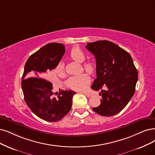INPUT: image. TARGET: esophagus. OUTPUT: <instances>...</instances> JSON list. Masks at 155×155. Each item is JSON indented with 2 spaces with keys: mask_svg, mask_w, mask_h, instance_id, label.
<instances>
[{
  "mask_svg": "<svg viewBox=\"0 0 155 155\" xmlns=\"http://www.w3.org/2000/svg\"><path fill=\"white\" fill-rule=\"evenodd\" d=\"M84 94L85 96H87V98H90V97L92 96V94H90V93H84Z\"/></svg>",
  "mask_w": 155,
  "mask_h": 155,
  "instance_id": "esophagus-1",
  "label": "esophagus"
}]
</instances>
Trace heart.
Returning a JSON list of instances; mask_svg holds the SVG:
<instances>
[{"mask_svg": "<svg viewBox=\"0 0 155 155\" xmlns=\"http://www.w3.org/2000/svg\"><path fill=\"white\" fill-rule=\"evenodd\" d=\"M70 57L74 61L78 62H83L85 59V52L78 47H73L70 51ZM84 70L89 73H94L96 69V64L95 62L93 61H87L83 64ZM55 73L60 76L64 74V66L62 62H59L55 68ZM91 79L89 74L86 73H84L77 75L71 77L68 80V86L75 91H82L86 89L89 85Z\"/></svg>", "mask_w": 155, "mask_h": 155, "instance_id": "heart-1", "label": "heart"}]
</instances>
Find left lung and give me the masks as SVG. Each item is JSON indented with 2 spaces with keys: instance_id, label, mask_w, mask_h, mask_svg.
<instances>
[{
  "instance_id": "obj_1",
  "label": "left lung",
  "mask_w": 155,
  "mask_h": 155,
  "mask_svg": "<svg viewBox=\"0 0 155 155\" xmlns=\"http://www.w3.org/2000/svg\"><path fill=\"white\" fill-rule=\"evenodd\" d=\"M96 62V78L91 86L101 91V104L93 110L103 116H112L127 106L135 91L138 72L128 52L107 40L85 46Z\"/></svg>"
}]
</instances>
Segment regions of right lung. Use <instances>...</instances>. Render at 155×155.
Here are the masks:
<instances>
[{
	"instance_id": "1",
	"label": "right lung",
	"mask_w": 155,
	"mask_h": 155,
	"mask_svg": "<svg viewBox=\"0 0 155 155\" xmlns=\"http://www.w3.org/2000/svg\"><path fill=\"white\" fill-rule=\"evenodd\" d=\"M65 51L62 43H48L31 55L24 67L21 88L25 101L35 115L47 121H58L67 115L76 94L62 90L55 98L52 84L43 78L46 71L55 68Z\"/></svg>"
}]
</instances>
